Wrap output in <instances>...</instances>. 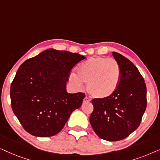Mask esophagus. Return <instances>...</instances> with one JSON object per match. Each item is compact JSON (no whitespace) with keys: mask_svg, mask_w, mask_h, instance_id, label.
Segmentation results:
<instances>
[{"mask_svg":"<svg viewBox=\"0 0 160 160\" xmlns=\"http://www.w3.org/2000/svg\"><path fill=\"white\" fill-rule=\"evenodd\" d=\"M89 101H90V100H89L87 97H85L84 98V102H89Z\"/></svg>","mask_w":160,"mask_h":160,"instance_id":"1","label":"esophagus"}]
</instances>
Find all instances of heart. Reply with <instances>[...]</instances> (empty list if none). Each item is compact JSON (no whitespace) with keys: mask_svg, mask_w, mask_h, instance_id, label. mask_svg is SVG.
I'll list each match as a JSON object with an SVG mask.
<instances>
[{"mask_svg":"<svg viewBox=\"0 0 160 160\" xmlns=\"http://www.w3.org/2000/svg\"><path fill=\"white\" fill-rule=\"evenodd\" d=\"M69 80L78 88L87 83V90L95 98L112 95L119 87L121 70L117 61L106 57H95L81 63Z\"/></svg>","mask_w":160,"mask_h":160,"instance_id":"obj_1","label":"heart"}]
</instances>
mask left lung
<instances>
[{
  "label": "left lung",
  "instance_id": "1",
  "mask_svg": "<svg viewBox=\"0 0 160 160\" xmlns=\"http://www.w3.org/2000/svg\"><path fill=\"white\" fill-rule=\"evenodd\" d=\"M119 63L121 79L112 95L92 100L91 126L100 138L117 141L126 138L141 124L146 108V86L136 66L125 57L113 52Z\"/></svg>",
  "mask_w": 160,
  "mask_h": 160
}]
</instances>
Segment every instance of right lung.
Masks as SVG:
<instances>
[{
    "label": "right lung",
    "instance_id": "add662e5",
    "mask_svg": "<svg viewBox=\"0 0 160 160\" xmlns=\"http://www.w3.org/2000/svg\"><path fill=\"white\" fill-rule=\"evenodd\" d=\"M84 56L53 49L25 61L11 84L13 112L23 128L37 137L60 132L85 94L68 93L71 69Z\"/></svg>",
    "mask_w": 160,
    "mask_h": 160
}]
</instances>
